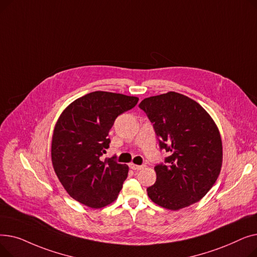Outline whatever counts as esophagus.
<instances>
[{"label":"esophagus","mask_w":257,"mask_h":257,"mask_svg":"<svg viewBox=\"0 0 257 257\" xmlns=\"http://www.w3.org/2000/svg\"><path fill=\"white\" fill-rule=\"evenodd\" d=\"M130 168L132 169V170H134V171H141V170H143L144 168H145V166L144 165H142V166H138V165H130Z\"/></svg>","instance_id":"esophagus-1"}]
</instances>
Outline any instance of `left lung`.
Wrapping results in <instances>:
<instances>
[{"label":"left lung","instance_id":"obj_1","mask_svg":"<svg viewBox=\"0 0 257 257\" xmlns=\"http://www.w3.org/2000/svg\"><path fill=\"white\" fill-rule=\"evenodd\" d=\"M139 107L150 119L160 150L170 154L155 166L156 182L147 188L148 196L172 210L196 203L221 172L222 141L214 121L196 101L174 91L146 98Z\"/></svg>","mask_w":257,"mask_h":257}]
</instances>
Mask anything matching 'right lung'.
Wrapping results in <instances>:
<instances>
[{
    "label": "right lung",
    "instance_id": "add662e5",
    "mask_svg": "<svg viewBox=\"0 0 257 257\" xmlns=\"http://www.w3.org/2000/svg\"><path fill=\"white\" fill-rule=\"evenodd\" d=\"M139 98L93 91L74 101L54 129L52 163L57 177L73 199L91 208L113 202L129 168L115 157L102 160L109 148L108 133L115 118L132 109Z\"/></svg>",
    "mask_w": 257,
    "mask_h": 257
}]
</instances>
